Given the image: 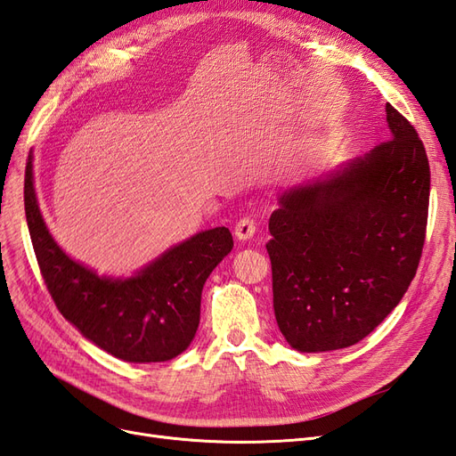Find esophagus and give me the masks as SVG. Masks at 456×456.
I'll return each instance as SVG.
<instances>
[{
	"instance_id": "obj_1",
	"label": "esophagus",
	"mask_w": 456,
	"mask_h": 456,
	"mask_svg": "<svg viewBox=\"0 0 456 456\" xmlns=\"http://www.w3.org/2000/svg\"><path fill=\"white\" fill-rule=\"evenodd\" d=\"M255 223L251 218H241L240 223L236 224V230H233V233H236V238L240 241H249L253 236H255Z\"/></svg>"
}]
</instances>
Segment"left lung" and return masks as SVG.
Masks as SVG:
<instances>
[{
  "instance_id": "obj_1",
  "label": "left lung",
  "mask_w": 456,
  "mask_h": 456,
  "mask_svg": "<svg viewBox=\"0 0 456 456\" xmlns=\"http://www.w3.org/2000/svg\"><path fill=\"white\" fill-rule=\"evenodd\" d=\"M390 141L285 188L270 216L273 314L289 346H354L403 298L424 245L430 165L386 104Z\"/></svg>"
}]
</instances>
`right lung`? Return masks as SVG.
I'll return each mask as SVG.
<instances>
[{
	"instance_id": "obj_1",
	"label": "right lung",
	"mask_w": 456,
	"mask_h": 456,
	"mask_svg": "<svg viewBox=\"0 0 456 456\" xmlns=\"http://www.w3.org/2000/svg\"><path fill=\"white\" fill-rule=\"evenodd\" d=\"M24 209L54 305L94 346L131 363L169 362L190 346L200 325L203 285L233 247L228 228L198 232L127 278H116L81 265L53 238L39 209L32 151Z\"/></svg>"
}]
</instances>
